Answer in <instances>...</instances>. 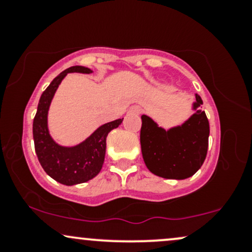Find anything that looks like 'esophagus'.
I'll return each mask as SVG.
<instances>
[{
    "label": "esophagus",
    "mask_w": 252,
    "mask_h": 252,
    "mask_svg": "<svg viewBox=\"0 0 252 252\" xmlns=\"http://www.w3.org/2000/svg\"><path fill=\"white\" fill-rule=\"evenodd\" d=\"M141 111H142V110H141L140 106H131L129 110L130 114H132V115H140Z\"/></svg>",
    "instance_id": "34e87169"
}]
</instances>
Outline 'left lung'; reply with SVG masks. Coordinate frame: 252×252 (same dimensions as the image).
I'll return each mask as SVG.
<instances>
[{
    "instance_id": "left-lung-1",
    "label": "left lung",
    "mask_w": 252,
    "mask_h": 252,
    "mask_svg": "<svg viewBox=\"0 0 252 252\" xmlns=\"http://www.w3.org/2000/svg\"><path fill=\"white\" fill-rule=\"evenodd\" d=\"M201 97L195 94L194 114L181 126L161 128L149 116L142 115L141 150L144 163L153 174L164 179L184 180L198 172L206 158L210 124L200 109Z\"/></svg>"
}]
</instances>
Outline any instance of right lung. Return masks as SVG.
I'll use <instances>...</instances> for the list:
<instances>
[{
	"label": "right lung",
	"mask_w": 252,
	"mask_h": 252,
	"mask_svg": "<svg viewBox=\"0 0 252 252\" xmlns=\"http://www.w3.org/2000/svg\"><path fill=\"white\" fill-rule=\"evenodd\" d=\"M73 72L90 74L92 70L84 66H72L54 78L40 97L33 121L34 147L40 164L52 179L66 186L91 180L100 172L105 158L106 136L123 121V118H120L103 124L77 146L63 147L58 144L48 131V110L62 80L67 73Z\"/></svg>",
	"instance_id": "add662e5"
}]
</instances>
